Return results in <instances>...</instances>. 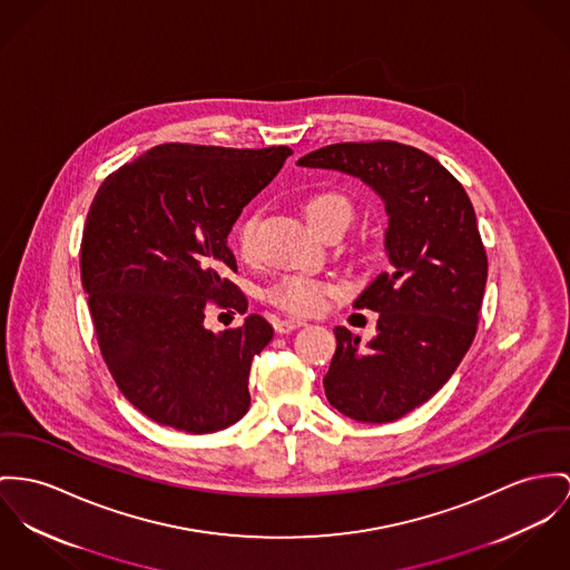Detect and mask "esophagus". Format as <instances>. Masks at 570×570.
Segmentation results:
<instances>
[{
    "label": "esophagus",
    "instance_id": "34e87169",
    "mask_svg": "<svg viewBox=\"0 0 570 570\" xmlns=\"http://www.w3.org/2000/svg\"><path fill=\"white\" fill-rule=\"evenodd\" d=\"M304 325H306L304 318H282V321L275 323V330H277L279 334H291V332H295V330H299V327H304Z\"/></svg>",
    "mask_w": 570,
    "mask_h": 570
}]
</instances>
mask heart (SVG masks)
I'll list each match as a JSON object with an SVG mask.
<instances>
[{"label": "heart", "instance_id": "b5f03b06", "mask_svg": "<svg viewBox=\"0 0 570 570\" xmlns=\"http://www.w3.org/2000/svg\"><path fill=\"white\" fill-rule=\"evenodd\" d=\"M302 210L314 232H321L323 227H327L332 223L347 225L351 219L350 199L334 190H321V193L309 195L304 202ZM254 232H256V217L243 220L236 229L238 249L245 258H249L254 254ZM332 293H334V286L327 282L312 279L306 275H288V277H282L268 291V299L275 306L284 307L288 312L309 314V312H318L321 307L325 306V299Z\"/></svg>", "mask_w": 570, "mask_h": 570}]
</instances>
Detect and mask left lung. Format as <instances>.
<instances>
[{"instance_id": "left-lung-1", "label": "left lung", "mask_w": 570, "mask_h": 570, "mask_svg": "<svg viewBox=\"0 0 570 570\" xmlns=\"http://www.w3.org/2000/svg\"><path fill=\"white\" fill-rule=\"evenodd\" d=\"M297 165L357 177L384 202L391 266L353 302L380 312L377 334L360 345L334 327L323 386L353 421L391 423L439 393L475 338L488 258L473 204L436 158L393 140L327 145Z\"/></svg>"}]
</instances>
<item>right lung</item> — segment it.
Wrapping results in <instances>:
<instances>
[{
    "label": "right lung",
    "mask_w": 570,
    "mask_h": 570,
    "mask_svg": "<svg viewBox=\"0 0 570 570\" xmlns=\"http://www.w3.org/2000/svg\"><path fill=\"white\" fill-rule=\"evenodd\" d=\"M293 151L158 145L99 186L82 234V288L119 391L158 425L219 432L249 410V368L273 327L249 314L219 334L210 306L247 309L227 279V234Z\"/></svg>",
    "instance_id": "1"
}]
</instances>
